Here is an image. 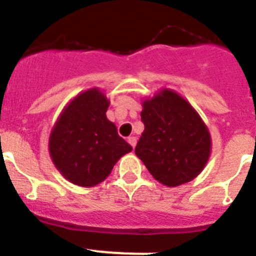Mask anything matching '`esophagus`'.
Returning a JSON list of instances; mask_svg holds the SVG:
<instances>
[{"label":"esophagus","instance_id":"esophagus-1","mask_svg":"<svg viewBox=\"0 0 256 256\" xmlns=\"http://www.w3.org/2000/svg\"><path fill=\"white\" fill-rule=\"evenodd\" d=\"M128 142H130V144L132 146L133 148H136V144H137V138H136L134 136H130V137H128Z\"/></svg>","mask_w":256,"mask_h":256}]
</instances>
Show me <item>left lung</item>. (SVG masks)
I'll return each mask as SVG.
<instances>
[{"label":"left lung","instance_id":"left-lung-1","mask_svg":"<svg viewBox=\"0 0 256 256\" xmlns=\"http://www.w3.org/2000/svg\"><path fill=\"white\" fill-rule=\"evenodd\" d=\"M144 130L136 155L152 177L174 187L192 180L210 155V134L198 112L176 92L164 90L144 102Z\"/></svg>","mask_w":256,"mask_h":256}]
</instances>
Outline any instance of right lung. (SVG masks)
<instances>
[{
	"label": "right lung",
	"instance_id": "obj_1",
	"mask_svg": "<svg viewBox=\"0 0 256 256\" xmlns=\"http://www.w3.org/2000/svg\"><path fill=\"white\" fill-rule=\"evenodd\" d=\"M108 101L98 90L83 92L65 108L50 137L56 168L78 186L91 187L112 173L115 162L132 146L108 120Z\"/></svg>",
	"mask_w": 256,
	"mask_h": 256
}]
</instances>
